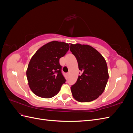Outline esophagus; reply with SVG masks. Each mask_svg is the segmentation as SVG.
Masks as SVG:
<instances>
[{
    "label": "esophagus",
    "mask_w": 133,
    "mask_h": 133,
    "mask_svg": "<svg viewBox=\"0 0 133 133\" xmlns=\"http://www.w3.org/2000/svg\"><path fill=\"white\" fill-rule=\"evenodd\" d=\"M69 74H70L69 72H68V73H67V75H68H68H69Z\"/></svg>",
    "instance_id": "34e87169"
}]
</instances>
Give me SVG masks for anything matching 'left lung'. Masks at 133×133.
<instances>
[{
    "mask_svg": "<svg viewBox=\"0 0 133 133\" xmlns=\"http://www.w3.org/2000/svg\"><path fill=\"white\" fill-rule=\"evenodd\" d=\"M70 50L77 60L82 74L71 86L73 98L79 102L97 99L105 90L109 73L106 60L93 47L85 44H70Z\"/></svg>",
    "mask_w": 133,
    "mask_h": 133,
    "instance_id": "left-lung-1",
    "label": "left lung"
}]
</instances>
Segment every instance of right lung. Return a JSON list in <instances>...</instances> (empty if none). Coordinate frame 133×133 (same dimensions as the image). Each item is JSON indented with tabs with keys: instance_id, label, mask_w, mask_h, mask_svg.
<instances>
[{
	"instance_id": "right-lung-1",
	"label": "right lung",
	"mask_w": 133,
	"mask_h": 133,
	"mask_svg": "<svg viewBox=\"0 0 133 133\" xmlns=\"http://www.w3.org/2000/svg\"><path fill=\"white\" fill-rule=\"evenodd\" d=\"M69 49L68 43L52 41L36 51L26 71L28 85L34 94L43 98H51L58 93L65 83L59 59Z\"/></svg>"
}]
</instances>
